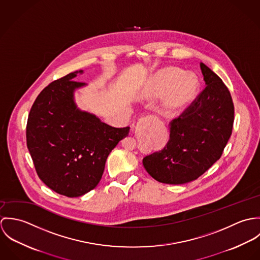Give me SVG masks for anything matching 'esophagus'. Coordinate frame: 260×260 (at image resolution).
I'll list each match as a JSON object with an SVG mask.
<instances>
[{
  "label": "esophagus",
  "instance_id": "1",
  "mask_svg": "<svg viewBox=\"0 0 260 260\" xmlns=\"http://www.w3.org/2000/svg\"><path fill=\"white\" fill-rule=\"evenodd\" d=\"M155 118H156V117H155V116H153V115L145 116V117H143V118L140 120V123H143V124L148 123V122H150L152 119H155Z\"/></svg>",
  "mask_w": 260,
  "mask_h": 260
}]
</instances>
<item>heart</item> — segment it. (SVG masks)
<instances>
[{"instance_id":"heart-1","label":"heart","mask_w":260,"mask_h":260,"mask_svg":"<svg viewBox=\"0 0 260 260\" xmlns=\"http://www.w3.org/2000/svg\"><path fill=\"white\" fill-rule=\"evenodd\" d=\"M196 81L190 76H183L177 69H166L157 75L153 84V94L162 95L168 89L163 99V108L166 112H171L191 99L196 90Z\"/></svg>"}]
</instances>
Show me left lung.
<instances>
[{
	"label": "left lung",
	"instance_id": "1",
	"mask_svg": "<svg viewBox=\"0 0 260 260\" xmlns=\"http://www.w3.org/2000/svg\"><path fill=\"white\" fill-rule=\"evenodd\" d=\"M206 87L169 123L166 146L143 158L144 168L157 181L184 184L196 180L222 155L233 128L234 105L228 88L200 63Z\"/></svg>",
	"mask_w": 260,
	"mask_h": 260
}]
</instances>
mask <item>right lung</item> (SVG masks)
I'll return each mask as SVG.
<instances>
[{
  "mask_svg": "<svg viewBox=\"0 0 260 260\" xmlns=\"http://www.w3.org/2000/svg\"><path fill=\"white\" fill-rule=\"evenodd\" d=\"M82 70L58 79L38 95L29 113L26 137L39 178L55 192L78 197L100 182L108 155L129 134L115 128L74 102V81Z\"/></svg>",
  "mask_w": 260,
  "mask_h": 260,
  "instance_id": "1",
  "label": "right lung"
}]
</instances>
